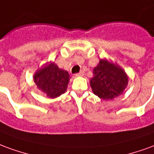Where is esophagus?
Returning a JSON list of instances; mask_svg holds the SVG:
<instances>
[{"label": "esophagus", "mask_w": 154, "mask_h": 154, "mask_svg": "<svg viewBox=\"0 0 154 154\" xmlns=\"http://www.w3.org/2000/svg\"><path fill=\"white\" fill-rule=\"evenodd\" d=\"M84 75H85V71H84V70H81L79 73L75 74V76H83Z\"/></svg>", "instance_id": "34e87169"}]
</instances>
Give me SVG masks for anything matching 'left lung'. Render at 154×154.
<instances>
[{
    "label": "left lung",
    "mask_w": 154,
    "mask_h": 154,
    "mask_svg": "<svg viewBox=\"0 0 154 154\" xmlns=\"http://www.w3.org/2000/svg\"><path fill=\"white\" fill-rule=\"evenodd\" d=\"M128 77L120 66L100 60L94 69L90 85L95 95L103 100H112L118 97L126 87Z\"/></svg>",
    "instance_id": "1"
}]
</instances>
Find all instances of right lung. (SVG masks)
I'll use <instances>...</instances> for the list:
<instances>
[{
    "label": "right lung",
    "instance_id": "obj_1",
    "mask_svg": "<svg viewBox=\"0 0 154 154\" xmlns=\"http://www.w3.org/2000/svg\"><path fill=\"white\" fill-rule=\"evenodd\" d=\"M69 78L68 72L60 69L54 62L38 69L33 76L38 88L51 98L59 97L66 92Z\"/></svg>",
    "mask_w": 154,
    "mask_h": 154
}]
</instances>
